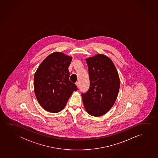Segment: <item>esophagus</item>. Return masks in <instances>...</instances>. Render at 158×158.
I'll list each match as a JSON object with an SVG mask.
<instances>
[{
	"instance_id": "34e87169",
	"label": "esophagus",
	"mask_w": 158,
	"mask_h": 158,
	"mask_svg": "<svg viewBox=\"0 0 158 158\" xmlns=\"http://www.w3.org/2000/svg\"><path fill=\"white\" fill-rule=\"evenodd\" d=\"M75 84H76V86H77L78 88V86H79V83H78V82H76Z\"/></svg>"
}]
</instances>
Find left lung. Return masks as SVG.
<instances>
[{"label":"left lung","instance_id":"1","mask_svg":"<svg viewBox=\"0 0 158 158\" xmlns=\"http://www.w3.org/2000/svg\"><path fill=\"white\" fill-rule=\"evenodd\" d=\"M90 87L82 93V101L86 111L98 117L106 114L114 105L118 96L120 80L111 60L102 54L86 59Z\"/></svg>","mask_w":158,"mask_h":158}]
</instances>
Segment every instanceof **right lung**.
<instances>
[{
  "label": "right lung",
  "mask_w": 158,
  "mask_h": 158,
  "mask_svg": "<svg viewBox=\"0 0 158 158\" xmlns=\"http://www.w3.org/2000/svg\"><path fill=\"white\" fill-rule=\"evenodd\" d=\"M72 60V57L55 52L47 57L36 71L34 92L38 102L47 111H61L73 92L78 89L69 80L68 67Z\"/></svg>",
  "instance_id": "right-lung-1"
}]
</instances>
